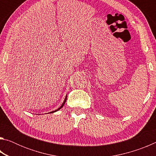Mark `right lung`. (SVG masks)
I'll list each match as a JSON object with an SVG mask.
<instances>
[{
  "instance_id": "1",
  "label": "right lung",
  "mask_w": 156,
  "mask_h": 156,
  "mask_svg": "<svg viewBox=\"0 0 156 156\" xmlns=\"http://www.w3.org/2000/svg\"><path fill=\"white\" fill-rule=\"evenodd\" d=\"M66 100H67V96H66V98H65V100H64V102H63V103L62 104V105H61V107H60V108H58V109H56V111H54V112H50V113H54V112H57V111H58L59 109H61V108L64 106V105H65V102H66Z\"/></svg>"
}]
</instances>
